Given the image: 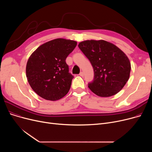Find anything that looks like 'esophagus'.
Instances as JSON below:
<instances>
[{
  "label": "esophagus",
  "mask_w": 152,
  "mask_h": 152,
  "mask_svg": "<svg viewBox=\"0 0 152 152\" xmlns=\"http://www.w3.org/2000/svg\"><path fill=\"white\" fill-rule=\"evenodd\" d=\"M79 75H80L81 76H82V77H83L84 76V72H83V71H81L80 73H79Z\"/></svg>",
  "instance_id": "obj_1"
}]
</instances>
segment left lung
Segmentation results:
<instances>
[{
	"label": "left lung",
	"mask_w": 152,
	"mask_h": 152,
	"mask_svg": "<svg viewBox=\"0 0 152 152\" xmlns=\"http://www.w3.org/2000/svg\"><path fill=\"white\" fill-rule=\"evenodd\" d=\"M78 47L94 68V80L88 84L92 92L108 97L123 88L129 78L131 67L128 57L120 49L104 40H86Z\"/></svg>",
	"instance_id": "obj_1"
}]
</instances>
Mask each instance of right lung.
<instances>
[{"label":"right lung","mask_w":152,"mask_h":152,"mask_svg":"<svg viewBox=\"0 0 152 152\" xmlns=\"http://www.w3.org/2000/svg\"><path fill=\"white\" fill-rule=\"evenodd\" d=\"M76 45V41L58 38L40 45L31 55L26 75L31 87L39 96L56 101L68 94L74 77L69 73L65 60Z\"/></svg>","instance_id":"right-lung-1"}]
</instances>
